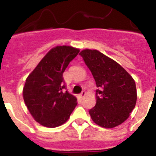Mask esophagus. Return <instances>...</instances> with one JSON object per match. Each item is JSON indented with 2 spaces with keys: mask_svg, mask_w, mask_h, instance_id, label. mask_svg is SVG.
I'll use <instances>...</instances> for the list:
<instances>
[{
  "mask_svg": "<svg viewBox=\"0 0 156 156\" xmlns=\"http://www.w3.org/2000/svg\"><path fill=\"white\" fill-rule=\"evenodd\" d=\"M85 96H86V92H85V91H83L82 93H81L80 94V97L81 98H84Z\"/></svg>",
  "mask_w": 156,
  "mask_h": 156,
  "instance_id": "1",
  "label": "esophagus"
}]
</instances>
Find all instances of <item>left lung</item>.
<instances>
[{"label": "left lung", "instance_id": "left-lung-1", "mask_svg": "<svg viewBox=\"0 0 156 156\" xmlns=\"http://www.w3.org/2000/svg\"><path fill=\"white\" fill-rule=\"evenodd\" d=\"M90 69L96 86V105L89 111L94 123L104 128L119 126L129 118L137 102L133 77L122 66L98 50L80 53Z\"/></svg>", "mask_w": 156, "mask_h": 156}]
</instances>
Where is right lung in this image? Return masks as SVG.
<instances>
[{
	"label": "right lung",
	"instance_id": "obj_1",
	"mask_svg": "<svg viewBox=\"0 0 156 156\" xmlns=\"http://www.w3.org/2000/svg\"><path fill=\"white\" fill-rule=\"evenodd\" d=\"M79 48L56 46L51 48L27 76L23 87L25 104L35 121L49 128L61 126L75 108L76 98L67 91L63 73L78 55Z\"/></svg>",
	"mask_w": 156,
	"mask_h": 156
}]
</instances>
